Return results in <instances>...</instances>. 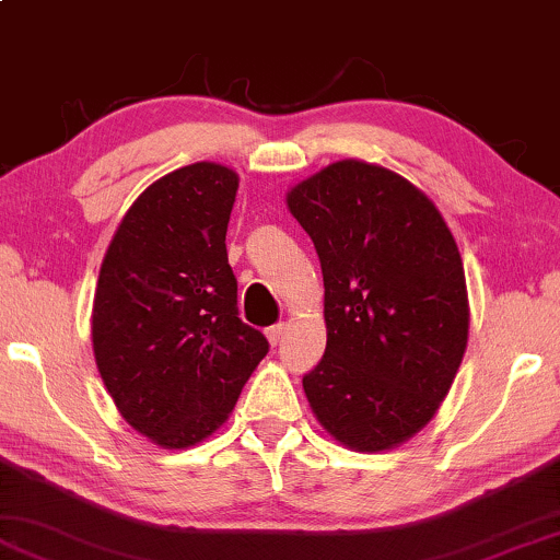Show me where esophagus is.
<instances>
[{
  "label": "esophagus",
  "mask_w": 560,
  "mask_h": 560,
  "mask_svg": "<svg viewBox=\"0 0 560 560\" xmlns=\"http://www.w3.org/2000/svg\"><path fill=\"white\" fill-rule=\"evenodd\" d=\"M284 330H287V327L284 325H271V327H268V330H266V338H268V342H271V346H279V342H281V338H284Z\"/></svg>",
  "instance_id": "34e87169"
}]
</instances>
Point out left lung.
<instances>
[{"mask_svg":"<svg viewBox=\"0 0 560 560\" xmlns=\"http://www.w3.org/2000/svg\"><path fill=\"white\" fill-rule=\"evenodd\" d=\"M323 266L327 346L302 378L317 422L358 453L420 432L468 342L464 260L443 214L405 176L346 159L287 191Z\"/></svg>","mask_w":560,"mask_h":560,"instance_id":"left-lung-1","label":"left lung"}]
</instances>
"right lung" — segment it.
<instances>
[{
  "label": "right lung",
  "instance_id": "1",
  "mask_svg": "<svg viewBox=\"0 0 560 560\" xmlns=\"http://www.w3.org/2000/svg\"><path fill=\"white\" fill-rule=\"evenodd\" d=\"M237 184L212 161L161 176L125 212L100 268L96 369L125 422L168 451L210 438L268 353L235 307L225 235Z\"/></svg>",
  "mask_w": 560,
  "mask_h": 560
}]
</instances>
